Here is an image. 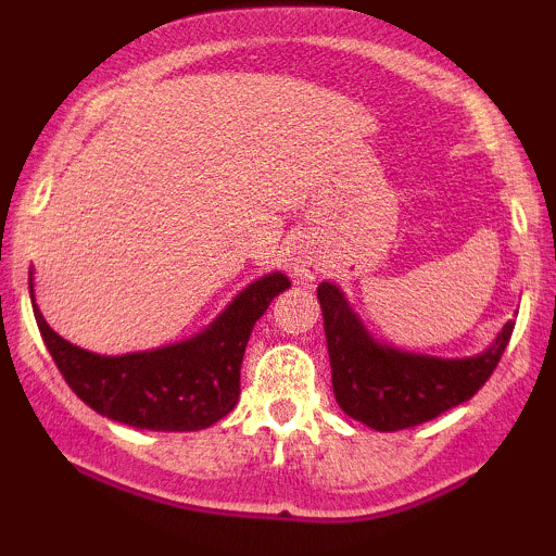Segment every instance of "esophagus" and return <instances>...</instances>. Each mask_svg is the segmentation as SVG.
Returning <instances> with one entry per match:
<instances>
[{"mask_svg":"<svg viewBox=\"0 0 556 556\" xmlns=\"http://www.w3.org/2000/svg\"><path fill=\"white\" fill-rule=\"evenodd\" d=\"M292 269H295V277H300V279H314L318 271H321V266H318V261L314 258V256H298L295 258V266H292Z\"/></svg>","mask_w":556,"mask_h":556,"instance_id":"esophagus-1","label":"esophagus"}]
</instances>
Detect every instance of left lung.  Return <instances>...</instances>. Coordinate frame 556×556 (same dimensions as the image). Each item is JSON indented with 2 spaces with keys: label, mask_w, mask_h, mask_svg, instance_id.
<instances>
[{
  "label": "left lung",
  "mask_w": 556,
  "mask_h": 556,
  "mask_svg": "<svg viewBox=\"0 0 556 556\" xmlns=\"http://www.w3.org/2000/svg\"><path fill=\"white\" fill-rule=\"evenodd\" d=\"M316 295L327 331L334 397L350 418L376 431L410 429L473 397L494 374L515 329V321L504 324L496 342L476 358H431L374 342L340 287L321 282Z\"/></svg>",
  "instance_id": "1"
}]
</instances>
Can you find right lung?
I'll list each match as a JSON object with an SVG mask.
<instances>
[{"mask_svg": "<svg viewBox=\"0 0 556 556\" xmlns=\"http://www.w3.org/2000/svg\"><path fill=\"white\" fill-rule=\"evenodd\" d=\"M287 287L285 274H266L242 290L203 334L117 358L75 348L49 329L41 311L34 308V314L54 366L88 407L136 429L198 431L238 405L245 344L271 300Z\"/></svg>", "mask_w": 556, "mask_h": 556, "instance_id": "right-lung-1", "label": "right lung"}]
</instances>
